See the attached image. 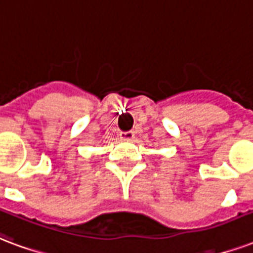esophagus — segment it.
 Here are the masks:
<instances>
[{
    "label": "esophagus",
    "mask_w": 253,
    "mask_h": 253,
    "mask_svg": "<svg viewBox=\"0 0 253 253\" xmlns=\"http://www.w3.org/2000/svg\"><path fill=\"white\" fill-rule=\"evenodd\" d=\"M134 131H122L121 134H119V136H121V139H123V141H132L134 139Z\"/></svg>",
    "instance_id": "esophagus-1"
}]
</instances>
